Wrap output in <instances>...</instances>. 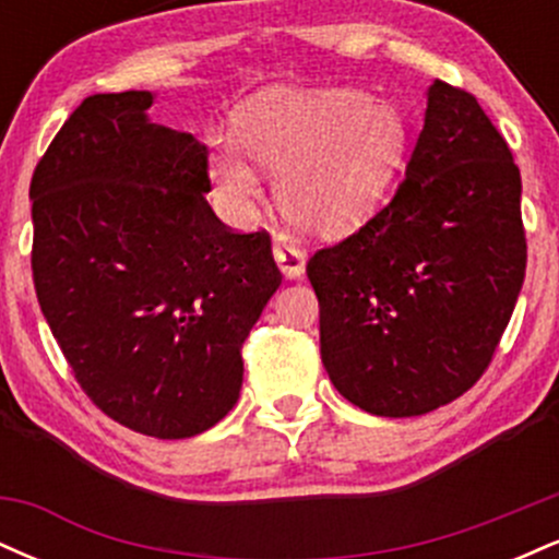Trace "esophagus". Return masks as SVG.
Wrapping results in <instances>:
<instances>
[{
	"instance_id": "1",
	"label": "esophagus",
	"mask_w": 559,
	"mask_h": 559,
	"mask_svg": "<svg viewBox=\"0 0 559 559\" xmlns=\"http://www.w3.org/2000/svg\"><path fill=\"white\" fill-rule=\"evenodd\" d=\"M273 254H275V262H278L281 273H284L286 278H299V275L305 273V265H307L305 252H301L288 236H278V239L273 241Z\"/></svg>"
}]
</instances>
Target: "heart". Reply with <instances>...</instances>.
I'll return each instance as SVG.
<instances>
[{"instance_id": "obj_1", "label": "heart", "mask_w": 559, "mask_h": 559, "mask_svg": "<svg viewBox=\"0 0 559 559\" xmlns=\"http://www.w3.org/2000/svg\"><path fill=\"white\" fill-rule=\"evenodd\" d=\"M236 139L249 159L278 176L288 221L318 234L357 226L404 152L394 107L346 88L260 96L236 118ZM213 173L228 194H258V170L234 150L215 152Z\"/></svg>"}]
</instances>
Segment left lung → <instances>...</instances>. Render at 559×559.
Returning <instances> with one entry per match:
<instances>
[{
  "instance_id": "8db88e82",
  "label": "left lung",
  "mask_w": 559,
  "mask_h": 559,
  "mask_svg": "<svg viewBox=\"0 0 559 559\" xmlns=\"http://www.w3.org/2000/svg\"><path fill=\"white\" fill-rule=\"evenodd\" d=\"M525 260L510 146L476 96L433 81L391 202L307 262L333 386L383 418L463 396L491 365Z\"/></svg>"
}]
</instances>
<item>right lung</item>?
<instances>
[{"label": "right lung", "mask_w": 559, "mask_h": 559, "mask_svg": "<svg viewBox=\"0 0 559 559\" xmlns=\"http://www.w3.org/2000/svg\"><path fill=\"white\" fill-rule=\"evenodd\" d=\"M150 92L94 94L31 178L38 305L107 418L189 439L234 409L241 344L281 284L271 234L221 223L207 146L150 123Z\"/></svg>", "instance_id": "1"}]
</instances>
